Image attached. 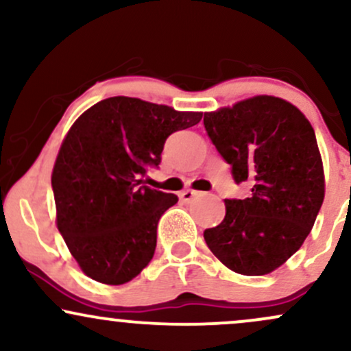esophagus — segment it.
I'll list each match as a JSON object with an SVG mask.
<instances>
[{"label": "esophagus", "instance_id": "obj_1", "mask_svg": "<svg viewBox=\"0 0 351 351\" xmlns=\"http://www.w3.org/2000/svg\"><path fill=\"white\" fill-rule=\"evenodd\" d=\"M199 191H195V189H186V191L180 193V198L183 201H191L195 196H198Z\"/></svg>", "mask_w": 351, "mask_h": 351}]
</instances>
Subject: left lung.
I'll use <instances>...</instances> for the list:
<instances>
[{"label": "left lung", "mask_w": 351, "mask_h": 351, "mask_svg": "<svg viewBox=\"0 0 351 351\" xmlns=\"http://www.w3.org/2000/svg\"><path fill=\"white\" fill-rule=\"evenodd\" d=\"M203 122L236 183L251 186L249 198L224 199L226 216L204 241L237 274L276 271L299 251L324 203L315 132L299 108L271 95L208 112Z\"/></svg>", "instance_id": "8db88e82"}]
</instances>
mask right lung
<instances>
[{"instance_id":"right-lung-1","label":"right lung","mask_w":351,"mask_h":351,"mask_svg":"<svg viewBox=\"0 0 351 351\" xmlns=\"http://www.w3.org/2000/svg\"><path fill=\"white\" fill-rule=\"evenodd\" d=\"M201 117L110 97L84 112L67 132L51 178L56 223L90 279L120 285L150 263L160 217L178 196L148 188L143 178L148 168H158L168 136Z\"/></svg>"}]
</instances>
